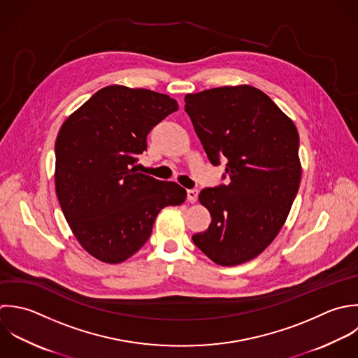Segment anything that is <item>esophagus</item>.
<instances>
[{
  "instance_id": "1",
  "label": "esophagus",
  "mask_w": 358,
  "mask_h": 358,
  "mask_svg": "<svg viewBox=\"0 0 358 358\" xmlns=\"http://www.w3.org/2000/svg\"><path fill=\"white\" fill-rule=\"evenodd\" d=\"M198 189H188L187 191V198L189 202H196V198H198Z\"/></svg>"
}]
</instances>
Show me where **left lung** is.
<instances>
[{"label":"left lung","instance_id":"1","mask_svg":"<svg viewBox=\"0 0 358 358\" xmlns=\"http://www.w3.org/2000/svg\"><path fill=\"white\" fill-rule=\"evenodd\" d=\"M185 111L212 162L226 157L227 185L199 194L212 222L194 244L215 264L234 266L264 252L282 230L301 181L299 131L251 85L185 96Z\"/></svg>","mask_w":358,"mask_h":358}]
</instances>
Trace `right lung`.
<instances>
[{
    "label": "right lung",
    "mask_w": 358,
    "mask_h": 358,
    "mask_svg": "<svg viewBox=\"0 0 358 358\" xmlns=\"http://www.w3.org/2000/svg\"><path fill=\"white\" fill-rule=\"evenodd\" d=\"M178 104L149 89L110 85L61 125L55 139V194L80 247L104 264H121L148 241L159 212L187 191L138 173L150 129Z\"/></svg>",
    "instance_id": "obj_1"
}]
</instances>
